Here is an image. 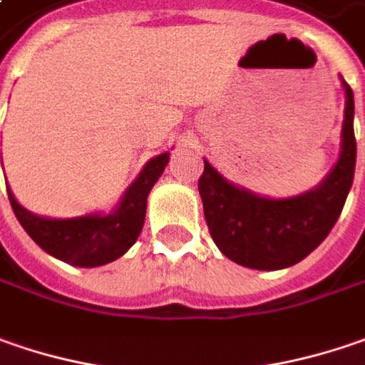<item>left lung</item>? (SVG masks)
Returning a JSON list of instances; mask_svg holds the SVG:
<instances>
[{
	"mask_svg": "<svg viewBox=\"0 0 365 365\" xmlns=\"http://www.w3.org/2000/svg\"><path fill=\"white\" fill-rule=\"evenodd\" d=\"M345 88V119L341 155L335 168L317 189L289 199L259 197L228 182L205 160L199 178L205 222L211 238L230 261L277 271L300 263L333 230L356 173L354 92Z\"/></svg>",
	"mask_w": 365,
	"mask_h": 365,
	"instance_id": "left-lung-1",
	"label": "left lung"
}]
</instances>
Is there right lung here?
<instances>
[{"label":"right lung","mask_w":365,"mask_h":365,"mask_svg":"<svg viewBox=\"0 0 365 365\" xmlns=\"http://www.w3.org/2000/svg\"><path fill=\"white\" fill-rule=\"evenodd\" d=\"M170 154L152 158L108 215L90 213L69 220L41 217L24 210L8 189L9 203L28 236L55 259L76 267H101L123 257L143 228L148 195L162 176Z\"/></svg>","instance_id":"1"}]
</instances>
